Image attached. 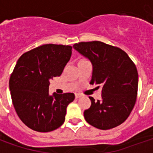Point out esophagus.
<instances>
[{
    "instance_id": "esophagus-1",
    "label": "esophagus",
    "mask_w": 153,
    "mask_h": 153,
    "mask_svg": "<svg viewBox=\"0 0 153 153\" xmlns=\"http://www.w3.org/2000/svg\"><path fill=\"white\" fill-rule=\"evenodd\" d=\"M81 97H82L81 94H79V93H76V94H75V97H76V98H79Z\"/></svg>"
}]
</instances>
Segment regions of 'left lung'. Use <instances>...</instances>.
I'll return each instance as SVG.
<instances>
[{
	"mask_svg": "<svg viewBox=\"0 0 153 153\" xmlns=\"http://www.w3.org/2000/svg\"><path fill=\"white\" fill-rule=\"evenodd\" d=\"M73 47L92 63L90 83L102 87L101 101L89 97L91 106L83 113L86 121L103 130L121 125L136 102L138 74L135 65L124 51L102 42H82Z\"/></svg>",
	"mask_w": 153,
	"mask_h": 153,
	"instance_id": "8db88e82",
	"label": "left lung"
}]
</instances>
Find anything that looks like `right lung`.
<instances>
[{
	"label": "right lung",
	"instance_id": "1",
	"mask_svg": "<svg viewBox=\"0 0 153 153\" xmlns=\"http://www.w3.org/2000/svg\"><path fill=\"white\" fill-rule=\"evenodd\" d=\"M72 54V47L45 44L23 54L10 78L15 111L28 128L50 132L62 125L71 93L49 95L50 79L60 76Z\"/></svg>",
	"mask_w": 153,
	"mask_h": 153
}]
</instances>
